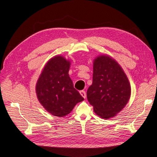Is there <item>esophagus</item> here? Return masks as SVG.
<instances>
[{"mask_svg":"<svg viewBox=\"0 0 157 157\" xmlns=\"http://www.w3.org/2000/svg\"><path fill=\"white\" fill-rule=\"evenodd\" d=\"M79 94H81V95L82 97H83L84 98H86V92H85L84 90H82V91H79Z\"/></svg>","mask_w":157,"mask_h":157,"instance_id":"1","label":"esophagus"}]
</instances>
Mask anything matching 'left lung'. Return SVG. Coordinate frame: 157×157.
Returning <instances> with one entry per match:
<instances>
[{"label":"left lung","mask_w":157,"mask_h":157,"mask_svg":"<svg viewBox=\"0 0 157 157\" xmlns=\"http://www.w3.org/2000/svg\"><path fill=\"white\" fill-rule=\"evenodd\" d=\"M130 95L129 80L120 65L106 55L95 59L93 82L86 92L95 113L106 119L115 116L127 105Z\"/></svg>","instance_id":"obj_1"}]
</instances>
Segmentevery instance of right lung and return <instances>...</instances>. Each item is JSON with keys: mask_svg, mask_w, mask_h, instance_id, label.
Wrapping results in <instances>:
<instances>
[{"mask_svg": "<svg viewBox=\"0 0 157 157\" xmlns=\"http://www.w3.org/2000/svg\"><path fill=\"white\" fill-rule=\"evenodd\" d=\"M70 62L62 56H55L45 66L36 85L37 98L52 115L65 116L77 103L84 100L74 88L68 75Z\"/></svg>", "mask_w": 157, "mask_h": 157, "instance_id": "add662e5", "label": "right lung"}]
</instances>
